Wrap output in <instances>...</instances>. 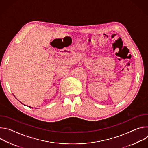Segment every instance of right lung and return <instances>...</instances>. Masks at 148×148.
<instances>
[{
  "instance_id": "add662e5",
  "label": "right lung",
  "mask_w": 148,
  "mask_h": 148,
  "mask_svg": "<svg viewBox=\"0 0 148 148\" xmlns=\"http://www.w3.org/2000/svg\"><path fill=\"white\" fill-rule=\"evenodd\" d=\"M31 108H32V107H31Z\"/></svg>"
}]
</instances>
